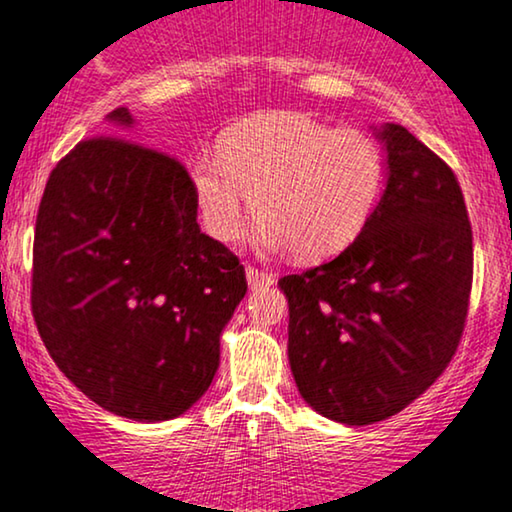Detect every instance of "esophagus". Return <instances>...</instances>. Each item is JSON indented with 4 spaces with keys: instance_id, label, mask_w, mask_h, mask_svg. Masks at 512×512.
Returning a JSON list of instances; mask_svg holds the SVG:
<instances>
[{
    "instance_id": "34e87169",
    "label": "esophagus",
    "mask_w": 512,
    "mask_h": 512,
    "mask_svg": "<svg viewBox=\"0 0 512 512\" xmlns=\"http://www.w3.org/2000/svg\"><path fill=\"white\" fill-rule=\"evenodd\" d=\"M245 278H248L250 290L267 288V285H274V281H276L274 274H269V271H262V269H255V267L245 269Z\"/></svg>"
}]
</instances>
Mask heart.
Returning a JSON list of instances; mask_svg holds the SVG:
<instances>
[{"mask_svg": "<svg viewBox=\"0 0 512 512\" xmlns=\"http://www.w3.org/2000/svg\"><path fill=\"white\" fill-rule=\"evenodd\" d=\"M189 182L215 241L241 236L252 199L264 248L316 260L344 250L365 229L384 192L386 156L358 128L274 112L224 133L217 156L194 154Z\"/></svg>", "mask_w": 512, "mask_h": 512, "instance_id": "heart-1", "label": "heart"}]
</instances>
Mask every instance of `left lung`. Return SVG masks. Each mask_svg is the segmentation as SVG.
<instances>
[{
  "instance_id": "8db88e82",
  "label": "left lung",
  "mask_w": 512,
  "mask_h": 512,
  "mask_svg": "<svg viewBox=\"0 0 512 512\" xmlns=\"http://www.w3.org/2000/svg\"><path fill=\"white\" fill-rule=\"evenodd\" d=\"M374 138L386 185L365 229L335 260L278 281L299 395L346 426L393 417L440 377L473 281V231L452 168L398 124Z\"/></svg>"
}]
</instances>
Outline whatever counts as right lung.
<instances>
[{"label": "right lung", "instance_id": "add662e5", "mask_svg": "<svg viewBox=\"0 0 512 512\" xmlns=\"http://www.w3.org/2000/svg\"><path fill=\"white\" fill-rule=\"evenodd\" d=\"M107 126L131 131L135 119L119 107ZM196 208L180 161L121 138L79 142L46 182L32 313L60 372L102 410L175 419L215 377L248 283Z\"/></svg>", "mask_w": 512, "mask_h": 512}]
</instances>
